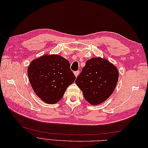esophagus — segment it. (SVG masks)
Listing matches in <instances>:
<instances>
[{
  "label": "esophagus",
  "instance_id": "1",
  "mask_svg": "<svg viewBox=\"0 0 148 148\" xmlns=\"http://www.w3.org/2000/svg\"><path fill=\"white\" fill-rule=\"evenodd\" d=\"M74 73H75V75L76 76V77H77L79 73V71H75Z\"/></svg>",
  "mask_w": 148,
  "mask_h": 148
}]
</instances>
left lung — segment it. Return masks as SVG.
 <instances>
[{
  "mask_svg": "<svg viewBox=\"0 0 148 148\" xmlns=\"http://www.w3.org/2000/svg\"><path fill=\"white\" fill-rule=\"evenodd\" d=\"M119 78L118 70L101 57L87 60L75 83L84 99L92 105L99 104L110 96Z\"/></svg>",
  "mask_w": 148,
  "mask_h": 148,
  "instance_id": "obj_1",
  "label": "left lung"
}]
</instances>
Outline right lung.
<instances>
[{
  "label": "right lung",
  "mask_w": 148,
  "mask_h": 148,
  "mask_svg": "<svg viewBox=\"0 0 148 148\" xmlns=\"http://www.w3.org/2000/svg\"><path fill=\"white\" fill-rule=\"evenodd\" d=\"M70 62L57 55L43 56L31 62L29 82L37 96L47 104H55L64 96L76 78Z\"/></svg>",
  "instance_id": "obj_1"
}]
</instances>
